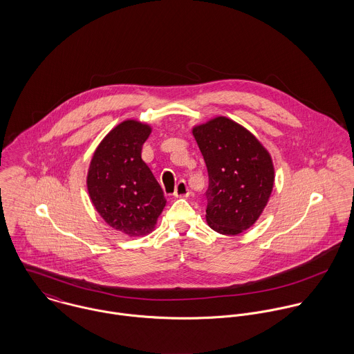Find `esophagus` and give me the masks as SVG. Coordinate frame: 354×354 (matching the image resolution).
<instances>
[{
    "instance_id": "obj_1",
    "label": "esophagus",
    "mask_w": 354,
    "mask_h": 354,
    "mask_svg": "<svg viewBox=\"0 0 354 354\" xmlns=\"http://www.w3.org/2000/svg\"><path fill=\"white\" fill-rule=\"evenodd\" d=\"M176 198H184V196H188L189 195V189H188V185L184 180H180L176 185V189H174V194H173Z\"/></svg>"
}]
</instances>
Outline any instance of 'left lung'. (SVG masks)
<instances>
[{
  "mask_svg": "<svg viewBox=\"0 0 354 354\" xmlns=\"http://www.w3.org/2000/svg\"><path fill=\"white\" fill-rule=\"evenodd\" d=\"M192 133L208 171L207 223L221 234H240L259 219L272 192L271 155L227 117L196 125Z\"/></svg>",
  "mask_w": 354,
  "mask_h": 354,
  "instance_id": "1",
  "label": "left lung"
}]
</instances>
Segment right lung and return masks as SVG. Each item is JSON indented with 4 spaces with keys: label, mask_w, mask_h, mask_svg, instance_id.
<instances>
[{
    "label": "right lung",
    "mask_w": 354,
    "mask_h": 354,
    "mask_svg": "<svg viewBox=\"0 0 354 354\" xmlns=\"http://www.w3.org/2000/svg\"><path fill=\"white\" fill-rule=\"evenodd\" d=\"M151 127L125 120L113 128L93 155L87 189L103 221L113 229L139 237L153 230L166 205L163 191L142 159Z\"/></svg>",
    "instance_id": "right-lung-1"
}]
</instances>
